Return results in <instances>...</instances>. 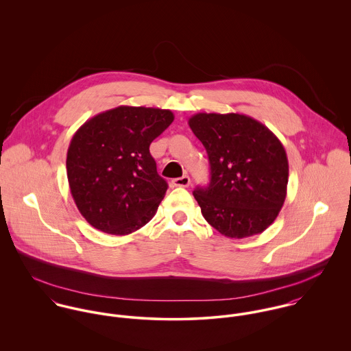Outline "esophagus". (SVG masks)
Here are the masks:
<instances>
[{
    "mask_svg": "<svg viewBox=\"0 0 351 351\" xmlns=\"http://www.w3.org/2000/svg\"><path fill=\"white\" fill-rule=\"evenodd\" d=\"M173 184L176 185V186H182V188H185V186H188L189 184H191V178H189V176H182V177H178V178H174L173 180Z\"/></svg>",
    "mask_w": 351,
    "mask_h": 351,
    "instance_id": "obj_1",
    "label": "esophagus"
}]
</instances>
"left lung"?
Wrapping results in <instances>:
<instances>
[{
	"label": "left lung",
	"instance_id": "left-lung-1",
	"mask_svg": "<svg viewBox=\"0 0 351 351\" xmlns=\"http://www.w3.org/2000/svg\"><path fill=\"white\" fill-rule=\"evenodd\" d=\"M189 127L210 165L209 185L193 192L204 219L227 238L263 232L287 197L289 165L280 139L241 113H196Z\"/></svg>",
	"mask_w": 351,
	"mask_h": 351
}]
</instances>
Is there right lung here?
Masks as SVG:
<instances>
[{
    "mask_svg": "<svg viewBox=\"0 0 351 351\" xmlns=\"http://www.w3.org/2000/svg\"><path fill=\"white\" fill-rule=\"evenodd\" d=\"M173 120L169 109L121 105L78 128L67 150V180L90 226L128 235L150 221L167 191L150 145Z\"/></svg>",
    "mask_w": 351,
    "mask_h": 351,
    "instance_id": "1",
    "label": "right lung"
}]
</instances>
